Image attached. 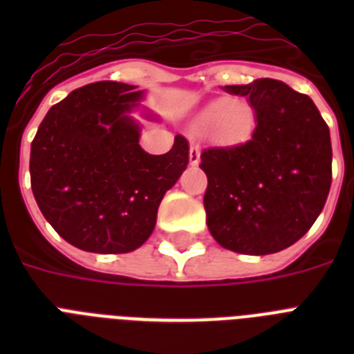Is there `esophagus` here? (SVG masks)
<instances>
[{"label":"esophagus","instance_id":"1","mask_svg":"<svg viewBox=\"0 0 354 354\" xmlns=\"http://www.w3.org/2000/svg\"><path fill=\"white\" fill-rule=\"evenodd\" d=\"M189 163L193 167H196L200 163V149L191 145V150H189Z\"/></svg>","mask_w":354,"mask_h":354}]
</instances>
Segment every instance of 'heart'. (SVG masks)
I'll return each instance as SVG.
<instances>
[{"label":"heart","instance_id":"b5f03b06","mask_svg":"<svg viewBox=\"0 0 354 354\" xmlns=\"http://www.w3.org/2000/svg\"><path fill=\"white\" fill-rule=\"evenodd\" d=\"M198 124L204 130H213V136L221 143H244L255 128V110L244 101L222 97L202 110Z\"/></svg>","mask_w":354,"mask_h":354}]
</instances>
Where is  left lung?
<instances>
[{"label": "left lung", "instance_id": "1", "mask_svg": "<svg viewBox=\"0 0 354 354\" xmlns=\"http://www.w3.org/2000/svg\"><path fill=\"white\" fill-rule=\"evenodd\" d=\"M224 90L248 97L257 127L248 143L200 156L207 176V227L232 252H281L299 241L324 209L333 174L329 127L310 97L279 80Z\"/></svg>", "mask_w": 354, "mask_h": 354}]
</instances>
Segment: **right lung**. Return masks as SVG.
I'll return each mask as SVG.
<instances>
[{"label": "right lung", "mask_w": 354, "mask_h": 354, "mask_svg": "<svg viewBox=\"0 0 354 354\" xmlns=\"http://www.w3.org/2000/svg\"><path fill=\"white\" fill-rule=\"evenodd\" d=\"M143 97L124 82L88 84L55 104L32 139L36 204L64 241L84 252L138 250L154 232L165 193L187 169L183 136L167 154L141 149V127L130 113Z\"/></svg>", "instance_id": "1"}]
</instances>
